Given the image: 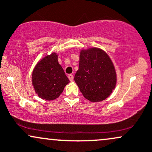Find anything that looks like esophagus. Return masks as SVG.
I'll use <instances>...</instances> for the list:
<instances>
[{
    "label": "esophagus",
    "mask_w": 152,
    "mask_h": 152,
    "mask_svg": "<svg viewBox=\"0 0 152 152\" xmlns=\"http://www.w3.org/2000/svg\"><path fill=\"white\" fill-rule=\"evenodd\" d=\"M68 77H69V79L70 80V81H74V76H73L72 74H69Z\"/></svg>",
    "instance_id": "obj_1"
}]
</instances>
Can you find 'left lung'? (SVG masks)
Wrapping results in <instances>:
<instances>
[{
	"instance_id": "1",
	"label": "left lung",
	"mask_w": 152,
	"mask_h": 152,
	"mask_svg": "<svg viewBox=\"0 0 152 152\" xmlns=\"http://www.w3.org/2000/svg\"><path fill=\"white\" fill-rule=\"evenodd\" d=\"M74 81L85 99L99 102L112 93L117 76L109 56L104 50L94 47L80 50L79 66Z\"/></svg>"
}]
</instances>
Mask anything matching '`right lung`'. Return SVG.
Returning <instances> with one entry per match:
<instances>
[{
  "label": "right lung",
  "mask_w": 152,
  "mask_h": 152,
  "mask_svg": "<svg viewBox=\"0 0 152 152\" xmlns=\"http://www.w3.org/2000/svg\"><path fill=\"white\" fill-rule=\"evenodd\" d=\"M58 55L52 52L39 61L32 73V85L38 97L51 101L57 99L69 79L58 64Z\"/></svg>",
  "instance_id": "obj_1"
}]
</instances>
